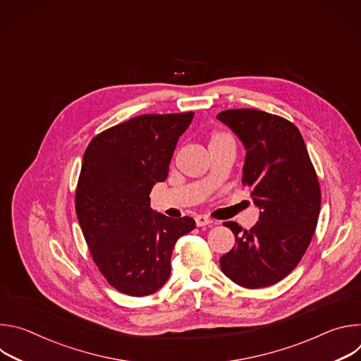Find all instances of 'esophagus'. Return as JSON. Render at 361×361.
Returning <instances> with one entry per match:
<instances>
[{
    "label": "esophagus",
    "instance_id": "1",
    "mask_svg": "<svg viewBox=\"0 0 361 361\" xmlns=\"http://www.w3.org/2000/svg\"><path fill=\"white\" fill-rule=\"evenodd\" d=\"M195 223H197V226H198V227H204V226H210V224H213L214 221H213L210 217H207V216H202V214H200V216H197V217H195Z\"/></svg>",
    "mask_w": 361,
    "mask_h": 361
}]
</instances>
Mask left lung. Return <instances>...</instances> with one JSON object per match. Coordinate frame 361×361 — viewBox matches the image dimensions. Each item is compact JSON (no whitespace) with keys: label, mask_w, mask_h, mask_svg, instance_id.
Segmentation results:
<instances>
[{"label":"left lung","mask_w":361,"mask_h":361,"mask_svg":"<svg viewBox=\"0 0 361 361\" xmlns=\"http://www.w3.org/2000/svg\"><path fill=\"white\" fill-rule=\"evenodd\" d=\"M243 142V184L259 221L251 230L224 223L235 245L220 259L223 273L245 288L273 286L300 263L320 213V185L298 128L264 111L241 109L217 116Z\"/></svg>","instance_id":"8db88e82"}]
</instances>
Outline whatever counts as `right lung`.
Wrapping results in <instances>:
<instances>
[{"instance_id":"1","label":"right lung","mask_w":361,"mask_h":361,"mask_svg":"<svg viewBox=\"0 0 361 361\" xmlns=\"http://www.w3.org/2000/svg\"><path fill=\"white\" fill-rule=\"evenodd\" d=\"M194 113L145 114L98 134L87 147L75 212L92 260L118 291L142 297L170 279L177 240L195 228L149 207L164 181L178 138Z\"/></svg>"}]
</instances>
